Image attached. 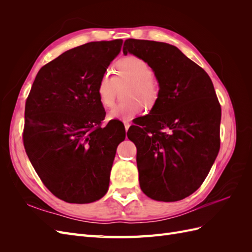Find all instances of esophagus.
<instances>
[{
  "mask_svg": "<svg viewBox=\"0 0 252 252\" xmlns=\"http://www.w3.org/2000/svg\"><path fill=\"white\" fill-rule=\"evenodd\" d=\"M124 126H125V129H126V131H127L128 128L130 127V123H129V122H127V121H124Z\"/></svg>",
  "mask_w": 252,
  "mask_h": 252,
  "instance_id": "obj_1",
  "label": "esophagus"
}]
</instances>
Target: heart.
I'll use <instances>...</instances> for the list:
<instances>
[{"instance_id": "heart-1", "label": "heart", "mask_w": 252, "mask_h": 252, "mask_svg": "<svg viewBox=\"0 0 252 252\" xmlns=\"http://www.w3.org/2000/svg\"><path fill=\"white\" fill-rule=\"evenodd\" d=\"M116 72L117 78H113L109 71L102 74L96 87L98 102L104 107L112 106L117 85L122 81L131 82L126 93V98L130 100L113 106L108 112L109 120L129 121L135 118L142 111V106L136 100L141 101L145 107H151L156 103L158 88L152 79L154 70L146 61L134 56L123 58L116 64Z\"/></svg>"}]
</instances>
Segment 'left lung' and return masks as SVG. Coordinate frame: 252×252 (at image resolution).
I'll list each match as a JSON object with an SVG mask.
<instances>
[{
    "label": "left lung",
    "mask_w": 252,
    "mask_h": 252,
    "mask_svg": "<svg viewBox=\"0 0 252 252\" xmlns=\"http://www.w3.org/2000/svg\"><path fill=\"white\" fill-rule=\"evenodd\" d=\"M123 53L150 65L155 105L128 130L136 146L142 191L161 202L185 199L207 177L220 150V106L209 75L173 45L128 39Z\"/></svg>",
    "instance_id": "obj_1"
}]
</instances>
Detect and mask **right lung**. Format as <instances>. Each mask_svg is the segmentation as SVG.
Wrapping results in <instances>:
<instances>
[{
  "instance_id": "right-lung-1",
  "label": "right lung",
  "mask_w": 252,
  "mask_h": 252,
  "mask_svg": "<svg viewBox=\"0 0 252 252\" xmlns=\"http://www.w3.org/2000/svg\"><path fill=\"white\" fill-rule=\"evenodd\" d=\"M122 44L91 42L65 51L41 68L27 97L26 154L44 185L67 203H93L108 190L125 129L100 126L106 113L96 87Z\"/></svg>"
}]
</instances>
